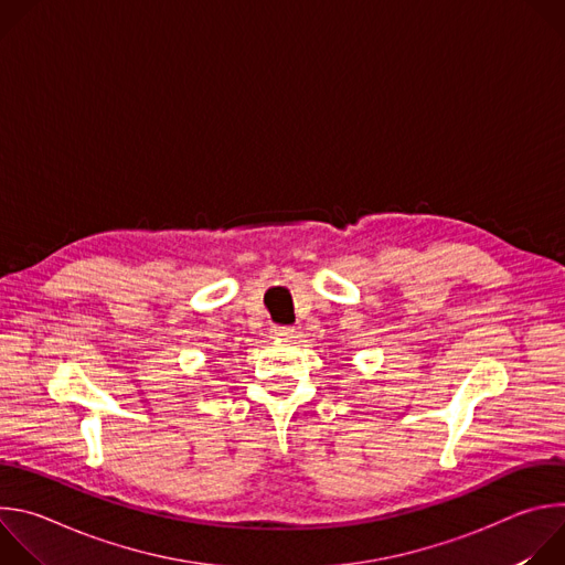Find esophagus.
Returning <instances> with one entry per match:
<instances>
[{"instance_id": "34e87169", "label": "esophagus", "mask_w": 565, "mask_h": 565, "mask_svg": "<svg viewBox=\"0 0 565 565\" xmlns=\"http://www.w3.org/2000/svg\"><path fill=\"white\" fill-rule=\"evenodd\" d=\"M270 333H273L275 340H292L297 331L292 327H273Z\"/></svg>"}]
</instances>
